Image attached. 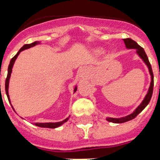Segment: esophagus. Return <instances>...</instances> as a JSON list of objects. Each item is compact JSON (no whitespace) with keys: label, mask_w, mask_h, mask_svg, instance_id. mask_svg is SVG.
Listing matches in <instances>:
<instances>
[{"label":"esophagus","mask_w":160,"mask_h":160,"mask_svg":"<svg viewBox=\"0 0 160 160\" xmlns=\"http://www.w3.org/2000/svg\"><path fill=\"white\" fill-rule=\"evenodd\" d=\"M85 70H81V71H80V73H81V75H85Z\"/></svg>","instance_id":"esophagus-1"}]
</instances>
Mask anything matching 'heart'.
I'll return each instance as SVG.
<instances>
[{
    "label": "heart",
    "mask_w": 160,
    "mask_h": 160,
    "mask_svg": "<svg viewBox=\"0 0 160 160\" xmlns=\"http://www.w3.org/2000/svg\"><path fill=\"white\" fill-rule=\"evenodd\" d=\"M95 51H96L97 53L100 54V53H102V52H103V50H102V49H100V48H99V49H96V50H95Z\"/></svg>",
    "instance_id": "b5f03b06"
}]
</instances>
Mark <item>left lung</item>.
Masks as SVG:
<instances>
[{
	"label": "left lung",
	"instance_id": "1",
	"mask_svg": "<svg viewBox=\"0 0 160 160\" xmlns=\"http://www.w3.org/2000/svg\"><path fill=\"white\" fill-rule=\"evenodd\" d=\"M124 42L125 44V46H126L127 49H134V50H136L137 55H139V57L142 59V60L145 63V65H147V67L149 69L150 76H151V82H150V85H149V90L147 92V95H145V97H144V99L141 102V104L137 107L136 109H134V111L133 113H131L129 115H127V116L120 117V118H107L106 119L109 122L115 123V124H121V123H124V122L129 121V120L134 119L148 105V104H149L150 100H151L152 95H153V89H154V75H153V71H152L151 65L149 63L148 56H147L144 50L142 48L141 46H139L135 41H133L130 38L124 39Z\"/></svg>",
	"mask_w": 160,
	"mask_h": 160
}]
</instances>
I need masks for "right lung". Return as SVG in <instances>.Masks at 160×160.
<instances>
[{"mask_svg": "<svg viewBox=\"0 0 160 160\" xmlns=\"http://www.w3.org/2000/svg\"><path fill=\"white\" fill-rule=\"evenodd\" d=\"M38 44H40V41H35V42H33V43H31V44H26V45H24V46H22L21 49H20V51L17 52V54H16V55H15V56H14L12 59H11V61H10V65H9V66H8V73H7V77H6V85H5L6 95H7V98H8V100L10 101V103H11V100H10V96H9V93H8L9 81H10V77H11V71H12V68H13L14 63H15V61H16V58H17V56H18L19 54L21 53V51H24V50H26V49L31 48V47H33V46H36V45H38ZM76 90H77V87L75 86V90H74V93L76 91ZM11 107H12V105H11ZM68 119H69V117L60 122H55V123H35V124H36V126L41 127V128H50V129H55V128H57V127L60 126V125H62L64 123H65V122L67 121Z\"/></svg>", "mask_w": 160, "mask_h": 160, "instance_id": "right-lung-1", "label": "right lung"}]
</instances>
